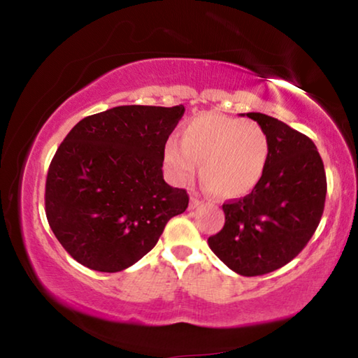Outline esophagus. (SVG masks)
Wrapping results in <instances>:
<instances>
[{
    "mask_svg": "<svg viewBox=\"0 0 358 358\" xmlns=\"http://www.w3.org/2000/svg\"><path fill=\"white\" fill-rule=\"evenodd\" d=\"M202 203V201H201V199H199L197 196H196V194H192V196H191V199H189V208L191 210H194V208H197L199 207V205H201Z\"/></svg>",
    "mask_w": 358,
    "mask_h": 358,
    "instance_id": "34e87169",
    "label": "esophagus"
}]
</instances>
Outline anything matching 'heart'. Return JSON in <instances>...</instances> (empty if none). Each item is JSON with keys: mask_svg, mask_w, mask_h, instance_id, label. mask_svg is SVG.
Listing matches in <instances>:
<instances>
[{"mask_svg": "<svg viewBox=\"0 0 358 358\" xmlns=\"http://www.w3.org/2000/svg\"><path fill=\"white\" fill-rule=\"evenodd\" d=\"M270 155L266 132L254 121L202 113L185 126L181 142L169 141L164 162L178 183H189L199 164L205 189L222 199L240 197L259 183Z\"/></svg>", "mask_w": 358, "mask_h": 358, "instance_id": "obj_1", "label": "heart"}]
</instances>
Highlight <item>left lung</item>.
I'll return each instance as SVG.
<instances>
[{
	"label": "left lung",
	"instance_id": "obj_1",
	"mask_svg": "<svg viewBox=\"0 0 358 358\" xmlns=\"http://www.w3.org/2000/svg\"><path fill=\"white\" fill-rule=\"evenodd\" d=\"M268 136L265 172L248 196L222 205L226 222L208 245L241 276L289 264L311 240L324 213V162L310 137L265 113L251 112Z\"/></svg>",
	"mask_w": 358,
	"mask_h": 358
}]
</instances>
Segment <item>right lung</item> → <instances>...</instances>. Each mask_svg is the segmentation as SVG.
Instances as JSON below:
<instances>
[{
    "mask_svg": "<svg viewBox=\"0 0 358 358\" xmlns=\"http://www.w3.org/2000/svg\"><path fill=\"white\" fill-rule=\"evenodd\" d=\"M185 107L120 106L71 129L50 162L45 215L78 264L117 273L153 250L189 196L162 177L169 136Z\"/></svg>",
    "mask_w": 358,
    "mask_h": 358,
    "instance_id": "right-lung-1",
    "label": "right lung"
}]
</instances>
